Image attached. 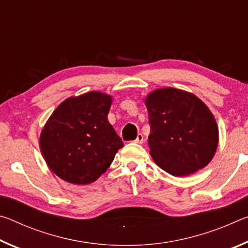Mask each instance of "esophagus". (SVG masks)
Returning <instances> with one entry per match:
<instances>
[{"mask_svg":"<svg viewBox=\"0 0 248 248\" xmlns=\"http://www.w3.org/2000/svg\"><path fill=\"white\" fill-rule=\"evenodd\" d=\"M143 136H142L141 133H139L137 136V138H136V140H134V143H139V144H141V143H143Z\"/></svg>","mask_w":248,"mask_h":248,"instance_id":"esophagus-1","label":"esophagus"}]
</instances>
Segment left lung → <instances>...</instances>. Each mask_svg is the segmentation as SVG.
<instances>
[{"mask_svg":"<svg viewBox=\"0 0 248 248\" xmlns=\"http://www.w3.org/2000/svg\"><path fill=\"white\" fill-rule=\"evenodd\" d=\"M151 132L150 154L167 173L188 176L215 155L219 129L212 112L196 95L165 87L145 98Z\"/></svg>","mask_w":248,"mask_h":248,"instance_id":"1","label":"left lung"}]
</instances>
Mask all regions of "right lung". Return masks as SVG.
Masks as SVG:
<instances>
[{
	"label": "right lung",
	"mask_w": 248,
	"mask_h": 248,
	"mask_svg": "<svg viewBox=\"0 0 248 248\" xmlns=\"http://www.w3.org/2000/svg\"><path fill=\"white\" fill-rule=\"evenodd\" d=\"M111 96L89 92L66 98L40 134V151L58 177L75 185L95 182L124 146L108 121Z\"/></svg>",
	"instance_id": "1"
}]
</instances>
